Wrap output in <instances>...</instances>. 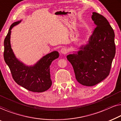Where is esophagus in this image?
<instances>
[{
  "label": "esophagus",
  "mask_w": 121,
  "mask_h": 121,
  "mask_svg": "<svg viewBox=\"0 0 121 121\" xmlns=\"http://www.w3.org/2000/svg\"><path fill=\"white\" fill-rule=\"evenodd\" d=\"M60 52L62 54H66L68 52V50L67 48H63L61 49Z\"/></svg>",
  "instance_id": "esophagus-1"
}]
</instances>
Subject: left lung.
Returning a JSON list of instances; mask_svg holds the SVG:
<instances>
[{"label":"left lung","mask_w":121,"mask_h":121,"mask_svg":"<svg viewBox=\"0 0 121 121\" xmlns=\"http://www.w3.org/2000/svg\"><path fill=\"white\" fill-rule=\"evenodd\" d=\"M91 18L96 25L88 43L76 54L67 56L80 84L95 86L110 73L116 53L115 33L106 18L94 12Z\"/></svg>","instance_id":"left-lung-1"}]
</instances>
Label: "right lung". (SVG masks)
Here are the masks:
<instances>
[{"label": "right lung", "instance_id": "1", "mask_svg": "<svg viewBox=\"0 0 121 121\" xmlns=\"http://www.w3.org/2000/svg\"><path fill=\"white\" fill-rule=\"evenodd\" d=\"M15 22L10 26L4 39V59L9 66L12 77L17 84L33 92L41 93L49 89L52 84L50 66L52 61L59 56V52L54 51L41 58L33 66H28L15 56L10 44L11 30L21 22Z\"/></svg>", "mask_w": 121, "mask_h": 121}]
</instances>
